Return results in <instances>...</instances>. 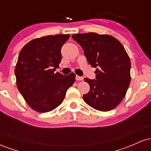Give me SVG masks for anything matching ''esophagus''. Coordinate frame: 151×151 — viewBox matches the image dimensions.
<instances>
[{"label": "esophagus", "mask_w": 151, "mask_h": 151, "mask_svg": "<svg viewBox=\"0 0 151 151\" xmlns=\"http://www.w3.org/2000/svg\"><path fill=\"white\" fill-rule=\"evenodd\" d=\"M76 80L77 81H81L83 80V77H79V76H76Z\"/></svg>", "instance_id": "1"}]
</instances>
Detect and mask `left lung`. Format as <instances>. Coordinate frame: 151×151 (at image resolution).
I'll use <instances>...</instances> for the list:
<instances>
[{"label": "left lung", "mask_w": 151, "mask_h": 151, "mask_svg": "<svg viewBox=\"0 0 151 151\" xmlns=\"http://www.w3.org/2000/svg\"><path fill=\"white\" fill-rule=\"evenodd\" d=\"M72 37L82 47L88 63L97 67L96 79L84 78L90 86L89 92L83 96L84 101L101 111L116 108L125 97L131 82V60L125 48L109 35L89 32Z\"/></svg>", "instance_id": "obj_1"}]
</instances>
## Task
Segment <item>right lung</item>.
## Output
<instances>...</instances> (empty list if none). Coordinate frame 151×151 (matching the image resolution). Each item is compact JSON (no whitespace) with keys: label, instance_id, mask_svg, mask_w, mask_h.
<instances>
[{"label":"right lung","instance_id":"obj_1","mask_svg":"<svg viewBox=\"0 0 151 151\" xmlns=\"http://www.w3.org/2000/svg\"><path fill=\"white\" fill-rule=\"evenodd\" d=\"M70 37L67 34L35 38L19 53L15 68L17 87L36 111L46 113L56 109L75 81L73 72L67 76L55 72L62 60V47Z\"/></svg>","mask_w":151,"mask_h":151}]
</instances>
